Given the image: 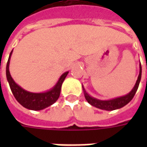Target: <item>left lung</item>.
Masks as SVG:
<instances>
[{
  "label": "left lung",
  "mask_w": 147,
  "mask_h": 147,
  "mask_svg": "<svg viewBox=\"0 0 147 147\" xmlns=\"http://www.w3.org/2000/svg\"><path fill=\"white\" fill-rule=\"evenodd\" d=\"M141 76H142V67H141V64H140L139 75V77H138V80L136 81V85L134 86L132 90L127 95L120 97V98H117L112 99V100H109V101H101V100H98V99L90 97L83 89L85 98L88 102V103H90L91 105L94 106L96 108L104 109V110L112 111L114 110V109L122 108L124 105H126L128 102H131V99L133 98V97L136 94V91L138 90V87H139V82H140V80H141Z\"/></svg>",
  "instance_id": "8db88e82"
}]
</instances>
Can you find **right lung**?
Returning <instances> with one entry per match:
<instances>
[{
  "instance_id": "right-lung-1",
  "label": "right lung",
  "mask_w": 147,
  "mask_h": 147,
  "mask_svg": "<svg viewBox=\"0 0 147 147\" xmlns=\"http://www.w3.org/2000/svg\"><path fill=\"white\" fill-rule=\"evenodd\" d=\"M12 51L9 55L8 61L7 62L6 66V76L7 80L9 83V86L11 88V90L15 98L17 100V102L23 105L25 108L31 110H41L43 109L48 107L49 105H53L59 98L61 94V85L64 82V79L67 76L68 71L64 73L60 78V80L56 84V86L50 90L49 91L45 93H30L26 91L25 90L21 88L15 83V81L12 80L10 72H9V62H10V57Z\"/></svg>"
}]
</instances>
